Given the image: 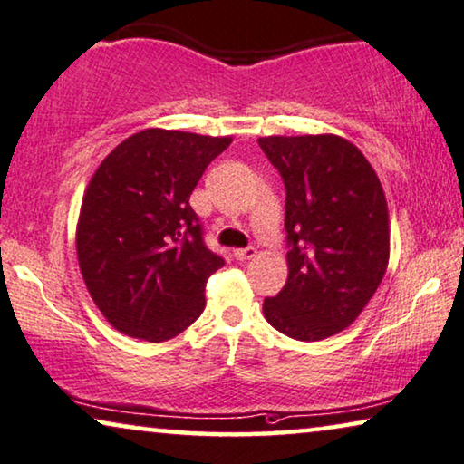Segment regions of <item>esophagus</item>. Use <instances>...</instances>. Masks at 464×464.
I'll list each match as a JSON object with an SVG mask.
<instances>
[{"label": "esophagus", "mask_w": 464, "mask_h": 464, "mask_svg": "<svg viewBox=\"0 0 464 464\" xmlns=\"http://www.w3.org/2000/svg\"><path fill=\"white\" fill-rule=\"evenodd\" d=\"M233 256L237 260H241V262L250 260V258H254V256H256V247H252V246L250 247H239V250L233 252Z\"/></svg>", "instance_id": "1"}]
</instances>
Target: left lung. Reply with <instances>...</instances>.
<instances>
[{
	"label": "left lung",
	"mask_w": 464,
	"mask_h": 464,
	"mask_svg": "<svg viewBox=\"0 0 464 464\" xmlns=\"http://www.w3.org/2000/svg\"><path fill=\"white\" fill-rule=\"evenodd\" d=\"M285 185L287 283L265 300L276 331L319 342L350 327L390 260L383 188L362 151L337 135L260 137Z\"/></svg>",
	"instance_id": "8db88e82"
}]
</instances>
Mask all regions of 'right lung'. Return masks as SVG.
I'll list each match as a JSON object with an SVG mask.
<instances>
[{
	"instance_id": "1",
	"label": "right lung",
	"mask_w": 464,
	"mask_h": 464,
	"mask_svg": "<svg viewBox=\"0 0 464 464\" xmlns=\"http://www.w3.org/2000/svg\"><path fill=\"white\" fill-rule=\"evenodd\" d=\"M231 137L145 129L103 158L81 206L79 266L114 329L166 342L206 306L225 258L204 241L189 196Z\"/></svg>"
}]
</instances>
